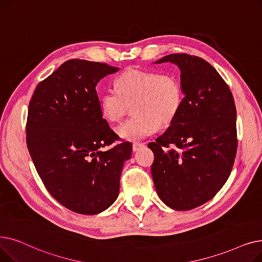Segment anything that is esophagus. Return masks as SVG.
Listing matches in <instances>:
<instances>
[{
  "label": "esophagus",
  "instance_id": "obj_1",
  "mask_svg": "<svg viewBox=\"0 0 262 262\" xmlns=\"http://www.w3.org/2000/svg\"><path fill=\"white\" fill-rule=\"evenodd\" d=\"M144 146V144L143 143H133L132 144V149H133V151H138L139 149L141 148V147H143Z\"/></svg>",
  "mask_w": 262,
  "mask_h": 262
}]
</instances>
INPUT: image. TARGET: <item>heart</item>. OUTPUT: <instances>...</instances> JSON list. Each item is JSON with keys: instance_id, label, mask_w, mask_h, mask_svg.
Listing matches in <instances>:
<instances>
[{"instance_id": "b5f03b06", "label": "heart", "mask_w": 262, "mask_h": 262, "mask_svg": "<svg viewBox=\"0 0 262 262\" xmlns=\"http://www.w3.org/2000/svg\"><path fill=\"white\" fill-rule=\"evenodd\" d=\"M183 102L184 89L177 74L138 68L121 72L115 89L107 87L99 96L101 115L110 122L120 121L132 105L134 114L117 128L120 138L128 141L143 140L154 134L158 126H169Z\"/></svg>"}]
</instances>
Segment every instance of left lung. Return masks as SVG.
Wrapping results in <instances>:
<instances>
[{"mask_svg":"<svg viewBox=\"0 0 262 262\" xmlns=\"http://www.w3.org/2000/svg\"><path fill=\"white\" fill-rule=\"evenodd\" d=\"M181 70L184 102L167 130L148 144L151 175L162 202L175 210L204 205L227 181L236 155V111L229 86L213 66L195 55L169 54Z\"/></svg>","mask_w":262,"mask_h":262,"instance_id":"obj_1","label":"left lung"}]
</instances>
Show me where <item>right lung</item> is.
Returning a JSON list of instances; mask_svg holds the SVG:
<instances>
[{
  "instance_id": "add662e5",
  "label": "right lung",
  "mask_w": 262,
  "mask_h": 262,
  "mask_svg": "<svg viewBox=\"0 0 262 262\" xmlns=\"http://www.w3.org/2000/svg\"><path fill=\"white\" fill-rule=\"evenodd\" d=\"M119 68L69 59L37 85L29 104L27 145L46 189L67 209L100 213L115 202L129 142L102 117L96 85Z\"/></svg>"
}]
</instances>
